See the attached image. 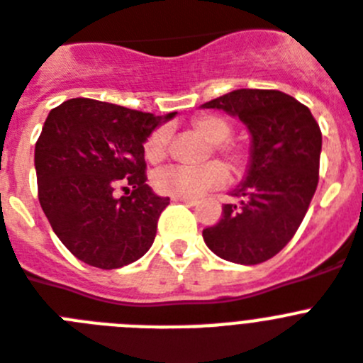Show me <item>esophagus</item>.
Returning <instances> with one entry per match:
<instances>
[{
	"label": "esophagus",
	"instance_id": "obj_1",
	"mask_svg": "<svg viewBox=\"0 0 363 363\" xmlns=\"http://www.w3.org/2000/svg\"><path fill=\"white\" fill-rule=\"evenodd\" d=\"M173 201H177V203H184V205H197V197H172Z\"/></svg>",
	"mask_w": 363,
	"mask_h": 363
}]
</instances>
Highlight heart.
I'll return each instance as SVG.
<instances>
[{"label":"heart","mask_w":363,"mask_h":363,"mask_svg":"<svg viewBox=\"0 0 363 363\" xmlns=\"http://www.w3.org/2000/svg\"><path fill=\"white\" fill-rule=\"evenodd\" d=\"M194 129L210 144H214V151L223 155L225 160L230 164L233 169L242 172L247 166V149L234 142H228L233 125L225 120L223 116L203 114L194 120ZM167 129L153 130L145 140L144 153L149 162H160L167 151ZM228 179L227 167L218 160L206 162L203 166H166L158 169L153 177V184L160 194L169 197H197L212 188L223 186Z\"/></svg>","instance_id":"b5f03b06"}]
</instances>
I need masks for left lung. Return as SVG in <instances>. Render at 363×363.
I'll list each match as a JSON object with an SVG mask.
<instances>
[{"label": "left lung", "instance_id": "8db88e82", "mask_svg": "<svg viewBox=\"0 0 363 363\" xmlns=\"http://www.w3.org/2000/svg\"><path fill=\"white\" fill-rule=\"evenodd\" d=\"M201 106L240 118L251 135L247 172L230 191L238 205H225L203 238L223 260L262 264L294 238L315 194L319 125L308 106L279 90L240 88Z\"/></svg>", "mask_w": 363, "mask_h": 363}]
</instances>
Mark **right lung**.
<instances>
[{"instance_id": "right-lung-1", "label": "right lung", "mask_w": 363, "mask_h": 363, "mask_svg": "<svg viewBox=\"0 0 363 363\" xmlns=\"http://www.w3.org/2000/svg\"><path fill=\"white\" fill-rule=\"evenodd\" d=\"M175 114L155 116L84 97L48 114L35 145L38 201L73 257L116 269L153 245L169 197L157 196L145 182L144 144ZM118 187L125 196L117 197Z\"/></svg>"}]
</instances>
